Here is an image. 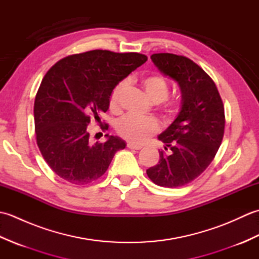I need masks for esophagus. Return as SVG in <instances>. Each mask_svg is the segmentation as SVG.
<instances>
[{"mask_svg":"<svg viewBox=\"0 0 259 259\" xmlns=\"http://www.w3.org/2000/svg\"><path fill=\"white\" fill-rule=\"evenodd\" d=\"M126 147L129 148V149H135V150H139L141 149V146L140 145H136V144H131V142H129L128 145H126Z\"/></svg>","mask_w":259,"mask_h":259,"instance_id":"34e87169","label":"esophagus"}]
</instances>
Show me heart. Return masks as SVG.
Returning <instances> with one entry per match:
<instances>
[{
    "instance_id": "b5f03b06",
    "label": "heart",
    "mask_w": 259,
    "mask_h": 259,
    "mask_svg": "<svg viewBox=\"0 0 259 259\" xmlns=\"http://www.w3.org/2000/svg\"><path fill=\"white\" fill-rule=\"evenodd\" d=\"M141 84L153 102H160L161 110L167 115H174L177 111V104L167 98L169 93V83L161 74H149L141 79ZM126 89V81H121L114 85L110 93L109 104L112 110L120 106L121 98ZM159 130V123L155 118H142L134 114H128L121 118L117 123L118 134L133 144H141Z\"/></svg>"
}]
</instances>
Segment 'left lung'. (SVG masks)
<instances>
[{"label":"left lung","mask_w":259,"mask_h":259,"mask_svg":"<svg viewBox=\"0 0 259 259\" xmlns=\"http://www.w3.org/2000/svg\"><path fill=\"white\" fill-rule=\"evenodd\" d=\"M151 60L162 74L177 82L183 99L177 118L158 136L169 155L159 151V162L147 175L158 186L183 187L205 171L222 145L224 104L210 76L190 59L156 53Z\"/></svg>","instance_id":"8db88e82"}]
</instances>
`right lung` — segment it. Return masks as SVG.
<instances>
[{
	"mask_svg": "<svg viewBox=\"0 0 259 259\" xmlns=\"http://www.w3.org/2000/svg\"><path fill=\"white\" fill-rule=\"evenodd\" d=\"M148 60L140 53L93 50L60 60L48 71L34 101L36 144L59 177L87 185L107 171L125 142L106 135L92 142L88 124L109 109L114 85ZM108 124L101 126L107 130Z\"/></svg>",
	"mask_w": 259,
	"mask_h": 259,
	"instance_id": "1",
	"label": "right lung"
}]
</instances>
